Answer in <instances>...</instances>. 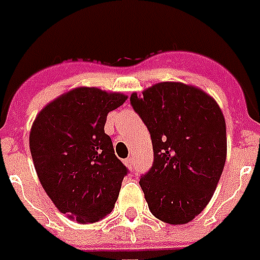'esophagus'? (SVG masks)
Segmentation results:
<instances>
[{
	"label": "esophagus",
	"instance_id": "esophagus-1",
	"mask_svg": "<svg viewBox=\"0 0 260 260\" xmlns=\"http://www.w3.org/2000/svg\"><path fill=\"white\" fill-rule=\"evenodd\" d=\"M124 165H126V167H128V169H132L133 166H134V160H133V157H127V159L124 160Z\"/></svg>",
	"mask_w": 260,
	"mask_h": 260
}]
</instances>
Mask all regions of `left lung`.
Segmentation results:
<instances>
[{
    "mask_svg": "<svg viewBox=\"0 0 260 260\" xmlns=\"http://www.w3.org/2000/svg\"><path fill=\"white\" fill-rule=\"evenodd\" d=\"M133 109L151 133L153 165L140 185L148 207L170 225L188 223L206 208L226 161V123L219 105L199 87L161 82Z\"/></svg>",
    "mask_w": 260,
    "mask_h": 260,
    "instance_id": "obj_1",
    "label": "left lung"
}]
</instances>
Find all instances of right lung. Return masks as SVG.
<instances>
[{
    "instance_id": "1",
    "label": "right lung",
    "mask_w": 260,
    "mask_h": 260,
    "mask_svg": "<svg viewBox=\"0 0 260 260\" xmlns=\"http://www.w3.org/2000/svg\"><path fill=\"white\" fill-rule=\"evenodd\" d=\"M127 95L77 87L49 103L30 132L35 171L50 200L68 218L93 223L114 210L128 170L105 134L107 115Z\"/></svg>"
}]
</instances>
